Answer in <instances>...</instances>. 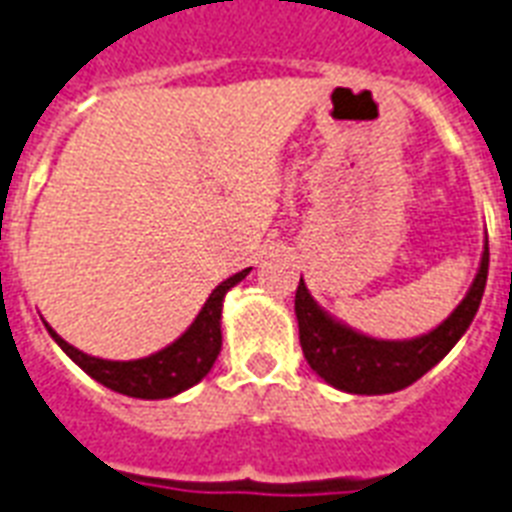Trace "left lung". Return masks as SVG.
<instances>
[{"instance_id": "left-lung-1", "label": "left lung", "mask_w": 512, "mask_h": 512, "mask_svg": "<svg viewBox=\"0 0 512 512\" xmlns=\"http://www.w3.org/2000/svg\"><path fill=\"white\" fill-rule=\"evenodd\" d=\"M488 279V238L483 244L480 268L461 304L429 333L415 339H374L336 320L317 304L306 282L295 290V317L298 339L306 363L328 385L358 396H382L407 388L423 374L434 369L456 342L467 333L469 323L478 314L480 298Z\"/></svg>"}]
</instances>
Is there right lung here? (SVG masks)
I'll use <instances>...</instances> for the list:
<instances>
[{
	"mask_svg": "<svg viewBox=\"0 0 512 512\" xmlns=\"http://www.w3.org/2000/svg\"><path fill=\"white\" fill-rule=\"evenodd\" d=\"M249 271L252 268H244V271L225 279L222 285L214 287L198 317L192 320V325L181 333L176 342H170L160 352H151V355L138 358V361L94 358V355H86L70 342H64L48 323H45V328L51 333V339L81 366L83 372L100 382V385H105V388L132 396V399H170V396H179L181 391L198 385L211 372V366H214L219 350H222V304H225V295Z\"/></svg>",
	"mask_w": 512,
	"mask_h": 512,
	"instance_id": "obj_1",
	"label": "right lung"
}]
</instances>
